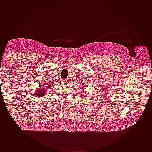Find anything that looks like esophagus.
<instances>
[{
  "mask_svg": "<svg viewBox=\"0 0 152 152\" xmlns=\"http://www.w3.org/2000/svg\"><path fill=\"white\" fill-rule=\"evenodd\" d=\"M66 79H61V82H66Z\"/></svg>",
  "mask_w": 152,
  "mask_h": 152,
  "instance_id": "1",
  "label": "esophagus"
}]
</instances>
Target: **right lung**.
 Instances as JSON below:
<instances>
[{"instance_id":"obj_1","label":"right lung","mask_w":152,"mask_h":152,"mask_svg":"<svg viewBox=\"0 0 152 152\" xmlns=\"http://www.w3.org/2000/svg\"><path fill=\"white\" fill-rule=\"evenodd\" d=\"M48 85V84H47ZM44 86H46V85H44ZM43 86L42 87V88H40V89H39V91H36L35 92V95L37 96H38V97H41V96H44V95L45 94V91H47V88L48 87L47 86Z\"/></svg>"}]
</instances>
